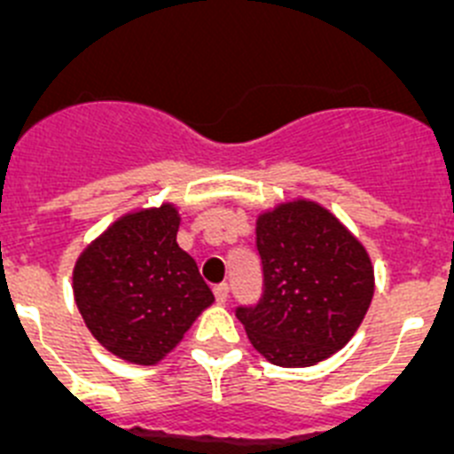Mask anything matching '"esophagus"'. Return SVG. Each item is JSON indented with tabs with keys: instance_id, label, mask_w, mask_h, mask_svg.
Returning a JSON list of instances; mask_svg holds the SVG:
<instances>
[{
	"instance_id": "34e87169",
	"label": "esophagus",
	"mask_w": 454,
	"mask_h": 454,
	"mask_svg": "<svg viewBox=\"0 0 454 454\" xmlns=\"http://www.w3.org/2000/svg\"><path fill=\"white\" fill-rule=\"evenodd\" d=\"M228 292H231V289H228V285H217V287H215V298H217L219 305L226 303Z\"/></svg>"
}]
</instances>
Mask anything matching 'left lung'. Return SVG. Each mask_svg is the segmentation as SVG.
Wrapping results in <instances>:
<instances>
[{
    "mask_svg": "<svg viewBox=\"0 0 454 454\" xmlns=\"http://www.w3.org/2000/svg\"><path fill=\"white\" fill-rule=\"evenodd\" d=\"M255 242L264 294L255 308H237L248 341L271 364L303 369L348 344L375 292L364 244L309 199L262 210Z\"/></svg>",
    "mask_w": 454,
    "mask_h": 454,
    "instance_id": "obj_1",
    "label": "left lung"
}]
</instances>
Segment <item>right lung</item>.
I'll list each match as a JSON object with an SVG mask.
<instances>
[{
    "label": "right lung",
    "instance_id": "1",
    "mask_svg": "<svg viewBox=\"0 0 454 454\" xmlns=\"http://www.w3.org/2000/svg\"><path fill=\"white\" fill-rule=\"evenodd\" d=\"M174 203L137 207L76 257L74 301L92 337L115 357L153 366L215 303L197 262L178 247Z\"/></svg>",
    "mask_w": 454,
    "mask_h": 454
}]
</instances>
